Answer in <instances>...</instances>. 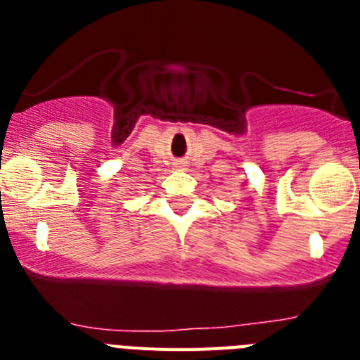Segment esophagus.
<instances>
[{"label":"esophagus","mask_w":360,"mask_h":360,"mask_svg":"<svg viewBox=\"0 0 360 360\" xmlns=\"http://www.w3.org/2000/svg\"><path fill=\"white\" fill-rule=\"evenodd\" d=\"M174 167H176V169H186V164H184V162H176Z\"/></svg>","instance_id":"esophagus-1"}]
</instances>
